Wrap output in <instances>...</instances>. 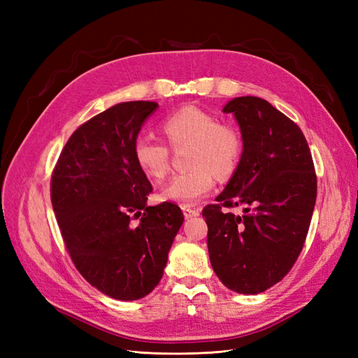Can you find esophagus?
Segmentation results:
<instances>
[{
  "label": "esophagus",
  "mask_w": 358,
  "mask_h": 358,
  "mask_svg": "<svg viewBox=\"0 0 358 358\" xmlns=\"http://www.w3.org/2000/svg\"><path fill=\"white\" fill-rule=\"evenodd\" d=\"M182 210H183V215H185L187 220L200 215V210L196 209V208H192V206H182Z\"/></svg>",
  "instance_id": "34e87169"
}]
</instances>
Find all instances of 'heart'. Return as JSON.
I'll use <instances>...</instances> for the list:
<instances>
[{"instance_id": "heart-1", "label": "heart", "mask_w": 358, "mask_h": 358, "mask_svg": "<svg viewBox=\"0 0 358 358\" xmlns=\"http://www.w3.org/2000/svg\"><path fill=\"white\" fill-rule=\"evenodd\" d=\"M161 129L171 146L191 143L189 170L173 176L159 197L183 206L208 196L215 187V175L231 176L242 158L241 134L230 125L199 107H183L162 119ZM169 148L159 138L142 134L134 140L133 157L137 167L152 180H162L169 171Z\"/></svg>"}]
</instances>
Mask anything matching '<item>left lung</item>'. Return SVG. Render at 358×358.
Masks as SVG:
<instances>
[{
  "mask_svg": "<svg viewBox=\"0 0 358 358\" xmlns=\"http://www.w3.org/2000/svg\"><path fill=\"white\" fill-rule=\"evenodd\" d=\"M241 128L243 152L224 191L203 209L213 272L239 294H258L289 272L306 241L317 175L297 124L258 96L225 104ZM244 209L242 215L222 207Z\"/></svg>",
  "mask_w": 358,
  "mask_h": 358,
  "instance_id": "1",
  "label": "left lung"
}]
</instances>
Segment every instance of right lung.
Here are the masks:
<instances>
[{
  "instance_id": "1",
  "label": "right lung",
  "mask_w": 358,
  "mask_h": 358,
  "mask_svg": "<svg viewBox=\"0 0 358 358\" xmlns=\"http://www.w3.org/2000/svg\"><path fill=\"white\" fill-rule=\"evenodd\" d=\"M157 107L127 101L91 117L71 134L52 173L50 200L70 258L116 300H138L158 285L183 224L175 203L146 204L152 185L133 157Z\"/></svg>"
}]
</instances>
